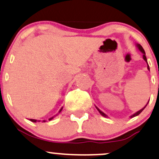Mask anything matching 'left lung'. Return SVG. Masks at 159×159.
Wrapping results in <instances>:
<instances>
[{"label": "left lung", "mask_w": 159, "mask_h": 159, "mask_svg": "<svg viewBox=\"0 0 159 159\" xmlns=\"http://www.w3.org/2000/svg\"><path fill=\"white\" fill-rule=\"evenodd\" d=\"M136 46H137V48H138V50H139V51H140V52H141V53H142V54H143V60H144V61H145V62H146V63H147V69H148V70L149 71V65H148V63H147V57H146V54H145V52H144V49L143 48V47H142V46H141V45H140V44H136ZM149 101H148V102H147V105H145V106H144V107H143V108H142V109H140V111H137V112H136V113H134V114H132V116H130V118H132V117H134V116H138V115H139V114H140V113H141V112H142V111H143V109H144V108H145V107H147V104H148V103H149ZM96 109H97V110L98 111V112H99V113H100V114H101V115H102V116H105V117H108V116H107V115H106V114H105V113H104V112H102V111L101 110H100V109H98V107H96Z\"/></svg>", "instance_id": "obj_1"}]
</instances>
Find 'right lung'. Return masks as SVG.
I'll return each instance as SVG.
<instances>
[{
  "label": "right lung",
  "mask_w": 159,
  "mask_h": 159,
  "mask_svg": "<svg viewBox=\"0 0 159 159\" xmlns=\"http://www.w3.org/2000/svg\"><path fill=\"white\" fill-rule=\"evenodd\" d=\"M62 110H63V107H61V110H60V111H59V112H58V113H57V114L56 115H54V116H52V117L49 118V119H48V120H49V121H50V120H52L53 119V118H54V116H57V115H58V114H60V113H61V111H62ZM30 121H31V122H34V123H36V122H40V120H34V119H30ZM43 122H44V123H45V122H46V121H45V120H43Z\"/></svg>",
  "instance_id": "1"
}]
</instances>
